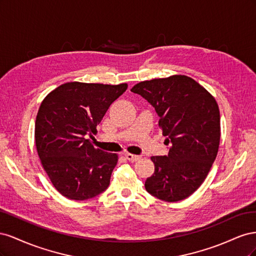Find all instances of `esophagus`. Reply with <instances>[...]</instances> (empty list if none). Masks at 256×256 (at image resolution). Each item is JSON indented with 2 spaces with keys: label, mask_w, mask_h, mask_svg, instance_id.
Masks as SVG:
<instances>
[{
  "label": "esophagus",
  "mask_w": 256,
  "mask_h": 256,
  "mask_svg": "<svg viewBox=\"0 0 256 256\" xmlns=\"http://www.w3.org/2000/svg\"><path fill=\"white\" fill-rule=\"evenodd\" d=\"M125 157L131 161V162H136L138 160L141 159V156H138V154H129V152H126L125 154Z\"/></svg>",
  "instance_id": "34e87169"
}]
</instances>
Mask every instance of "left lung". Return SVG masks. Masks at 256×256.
<instances>
[{
    "instance_id": "left-lung-1",
    "label": "left lung",
    "mask_w": 256,
    "mask_h": 256,
    "mask_svg": "<svg viewBox=\"0 0 256 256\" xmlns=\"http://www.w3.org/2000/svg\"><path fill=\"white\" fill-rule=\"evenodd\" d=\"M159 116V127L170 145L166 156H152L154 172L146 191L166 202H178L198 190L216 157L220 143L218 104L196 81L175 74L136 84Z\"/></svg>"
}]
</instances>
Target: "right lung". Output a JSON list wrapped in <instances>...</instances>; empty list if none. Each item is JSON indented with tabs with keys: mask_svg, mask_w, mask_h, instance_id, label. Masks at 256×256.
Wrapping results in <instances>:
<instances>
[{
	"mask_svg": "<svg viewBox=\"0 0 256 256\" xmlns=\"http://www.w3.org/2000/svg\"><path fill=\"white\" fill-rule=\"evenodd\" d=\"M128 85L69 82L44 99L35 122V143L56 189L70 200L95 198L110 184L118 154L96 150V132L109 106Z\"/></svg>",
	"mask_w": 256,
	"mask_h": 256,
	"instance_id": "right-lung-1",
	"label": "right lung"
}]
</instances>
